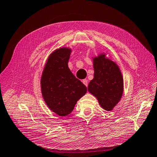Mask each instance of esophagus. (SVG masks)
I'll list each match as a JSON object with an SVG mask.
<instances>
[{
  "label": "esophagus",
  "mask_w": 157,
  "mask_h": 157,
  "mask_svg": "<svg viewBox=\"0 0 157 157\" xmlns=\"http://www.w3.org/2000/svg\"><path fill=\"white\" fill-rule=\"evenodd\" d=\"M82 83H83L86 86H88V80H87L86 79H83V80H82Z\"/></svg>",
  "instance_id": "esophagus-1"
}]
</instances>
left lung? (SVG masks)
Returning a JSON list of instances; mask_svg holds the SVG:
<instances>
[{
  "instance_id": "1",
  "label": "left lung",
  "mask_w": 157,
  "mask_h": 157,
  "mask_svg": "<svg viewBox=\"0 0 157 157\" xmlns=\"http://www.w3.org/2000/svg\"><path fill=\"white\" fill-rule=\"evenodd\" d=\"M94 79L88 91L97 98L106 111H111L121 100L123 93V78L118 65L104 54L94 59Z\"/></svg>"
}]
</instances>
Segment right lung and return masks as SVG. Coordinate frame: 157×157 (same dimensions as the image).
<instances>
[{
    "mask_svg": "<svg viewBox=\"0 0 157 157\" xmlns=\"http://www.w3.org/2000/svg\"><path fill=\"white\" fill-rule=\"evenodd\" d=\"M71 50L60 48L48 58L41 79V94L48 108L60 116L72 112L86 87L68 68Z\"/></svg>",
    "mask_w": 157,
    "mask_h": 157,
    "instance_id": "right-lung-1",
    "label": "right lung"
}]
</instances>
